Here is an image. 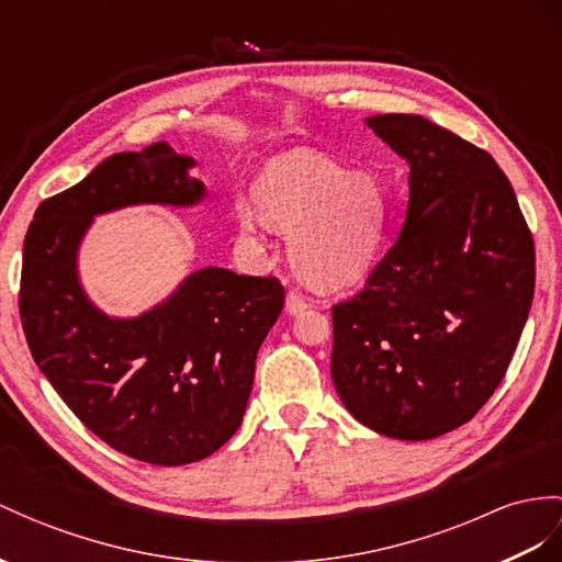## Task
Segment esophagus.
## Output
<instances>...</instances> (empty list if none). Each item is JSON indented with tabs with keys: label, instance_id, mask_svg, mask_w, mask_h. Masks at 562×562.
Segmentation results:
<instances>
[{
	"label": "esophagus",
	"instance_id": "esophagus-1",
	"mask_svg": "<svg viewBox=\"0 0 562 562\" xmlns=\"http://www.w3.org/2000/svg\"><path fill=\"white\" fill-rule=\"evenodd\" d=\"M308 304H311V301L299 290H292L290 294H286V313H290V315H299L301 311H306Z\"/></svg>",
	"mask_w": 562,
	"mask_h": 562
}]
</instances>
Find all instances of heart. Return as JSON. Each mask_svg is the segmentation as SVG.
Segmentation results:
<instances>
[{"mask_svg": "<svg viewBox=\"0 0 562 562\" xmlns=\"http://www.w3.org/2000/svg\"><path fill=\"white\" fill-rule=\"evenodd\" d=\"M256 201H237V225L256 237L266 225L292 235L299 276L318 290L366 278L382 239L384 199L368 176H351L323 154H280L256 182Z\"/></svg>", "mask_w": 562, "mask_h": 562, "instance_id": "b5f03b06", "label": "heart"}]
</instances>
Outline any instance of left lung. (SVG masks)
<instances>
[{
  "label": "left lung",
  "instance_id": "1",
  "mask_svg": "<svg viewBox=\"0 0 562 562\" xmlns=\"http://www.w3.org/2000/svg\"><path fill=\"white\" fill-rule=\"evenodd\" d=\"M366 125L406 158L408 211L366 290L333 306V382L358 423L425 441L474 418L535 296V239L492 156L423 116Z\"/></svg>",
  "mask_w": 562,
  "mask_h": 562
}]
</instances>
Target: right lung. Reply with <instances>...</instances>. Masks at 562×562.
<instances>
[{
    "instance_id": "obj_1",
    "label": "right lung",
    "mask_w": 562,
    "mask_h": 562,
    "mask_svg": "<svg viewBox=\"0 0 562 562\" xmlns=\"http://www.w3.org/2000/svg\"><path fill=\"white\" fill-rule=\"evenodd\" d=\"M196 161L166 142L113 154L42 201L23 241L21 323L37 368L111 449L151 465L218 451L241 425L256 353L276 325V278L201 268L137 318H111L85 294L78 249L94 215L137 204L194 206Z\"/></svg>"
}]
</instances>
